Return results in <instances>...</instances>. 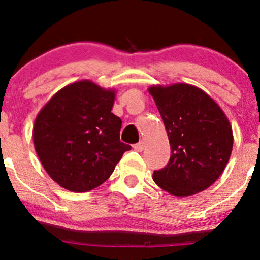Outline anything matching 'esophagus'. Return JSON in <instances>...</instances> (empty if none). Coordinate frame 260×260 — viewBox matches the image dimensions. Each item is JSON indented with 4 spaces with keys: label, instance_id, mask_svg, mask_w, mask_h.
Masks as SVG:
<instances>
[{
    "label": "esophagus",
    "instance_id": "obj_1",
    "mask_svg": "<svg viewBox=\"0 0 260 260\" xmlns=\"http://www.w3.org/2000/svg\"><path fill=\"white\" fill-rule=\"evenodd\" d=\"M144 147H145L144 142H140V143H137V144H135V145H134V149H135V150H136V151L141 152V151H143Z\"/></svg>",
    "mask_w": 260,
    "mask_h": 260
}]
</instances>
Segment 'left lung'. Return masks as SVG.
<instances>
[{
    "instance_id": "8db88e82",
    "label": "left lung",
    "mask_w": 260,
    "mask_h": 260,
    "mask_svg": "<svg viewBox=\"0 0 260 260\" xmlns=\"http://www.w3.org/2000/svg\"><path fill=\"white\" fill-rule=\"evenodd\" d=\"M165 123L172 155L152 180L175 197H189L211 187L226 168L233 131L225 112L194 85L176 83L148 88Z\"/></svg>"
}]
</instances>
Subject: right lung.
I'll return each instance as SVG.
<instances>
[{"label": "right lung", "mask_w": 260, "mask_h": 260, "mask_svg": "<svg viewBox=\"0 0 260 260\" xmlns=\"http://www.w3.org/2000/svg\"><path fill=\"white\" fill-rule=\"evenodd\" d=\"M116 90L92 80L66 85L46 103L33 125V142L46 173L74 193L109 179L131 147L120 142L122 119L111 112Z\"/></svg>", "instance_id": "add662e5"}]
</instances>
